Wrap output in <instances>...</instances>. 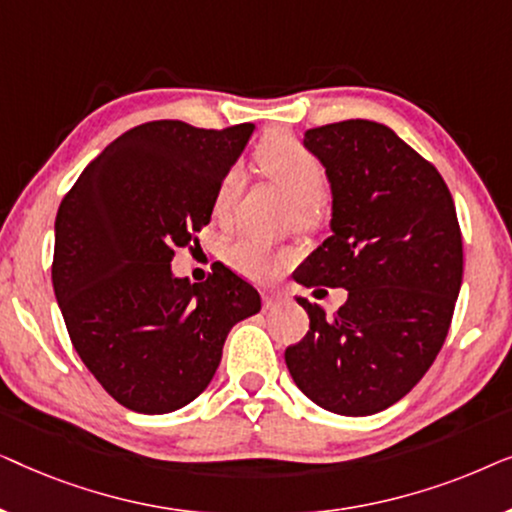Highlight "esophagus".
Here are the masks:
<instances>
[{
    "label": "esophagus",
    "mask_w": 512,
    "mask_h": 512,
    "mask_svg": "<svg viewBox=\"0 0 512 512\" xmlns=\"http://www.w3.org/2000/svg\"><path fill=\"white\" fill-rule=\"evenodd\" d=\"M279 303H282V296H277V293H265L263 296L265 310H272V307H277Z\"/></svg>",
    "instance_id": "obj_1"
}]
</instances>
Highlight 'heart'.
Masks as SVG:
<instances>
[{
    "instance_id": "b5f03b06",
    "label": "heart",
    "mask_w": 512,
    "mask_h": 512,
    "mask_svg": "<svg viewBox=\"0 0 512 512\" xmlns=\"http://www.w3.org/2000/svg\"><path fill=\"white\" fill-rule=\"evenodd\" d=\"M254 160L265 177L284 188L296 200V219L300 223L314 219L321 209V200L326 195V172L321 160L307 151L289 132H275L256 146ZM242 177L237 170H228L219 179L212 200V212L219 221H228L233 216L235 202L240 198ZM228 263L240 275L254 282H268L282 270L286 254L258 237H240L228 249Z\"/></svg>"
}]
</instances>
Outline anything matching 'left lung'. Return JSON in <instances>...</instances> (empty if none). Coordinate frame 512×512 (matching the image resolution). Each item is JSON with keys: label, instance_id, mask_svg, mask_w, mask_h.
Here are the masks:
<instances>
[{"label": "left lung", "instance_id": "8db88e82", "mask_svg": "<svg viewBox=\"0 0 512 512\" xmlns=\"http://www.w3.org/2000/svg\"><path fill=\"white\" fill-rule=\"evenodd\" d=\"M305 146L331 179L333 235L293 277L349 296L331 317L298 298L310 331L284 359L319 408L375 415L422 380L450 331L464 275L457 209L436 167L387 125L326 123Z\"/></svg>", "mask_w": 512, "mask_h": 512}]
</instances>
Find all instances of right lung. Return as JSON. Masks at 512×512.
<instances>
[{"instance_id":"1","label":"right lung","mask_w":512,"mask_h":512,"mask_svg":"<svg viewBox=\"0 0 512 512\" xmlns=\"http://www.w3.org/2000/svg\"><path fill=\"white\" fill-rule=\"evenodd\" d=\"M254 123L223 130L151 121L123 132L76 179L55 216L53 289L69 340L123 408L165 415L195 401L237 321L261 296L223 263L202 284L174 279L216 184Z\"/></svg>"}]
</instances>
